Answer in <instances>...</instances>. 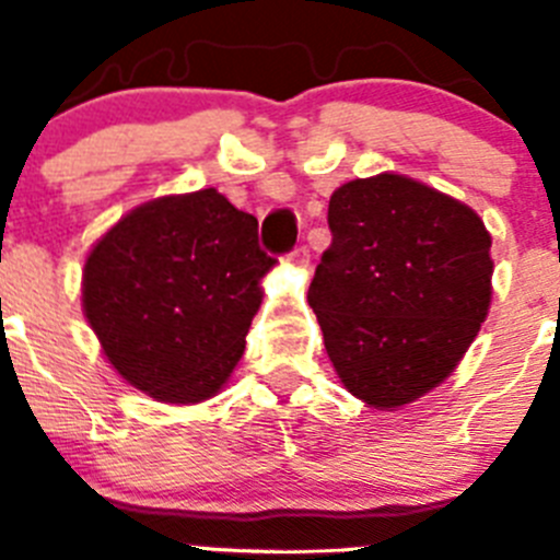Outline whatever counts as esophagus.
<instances>
[{
	"label": "esophagus",
	"mask_w": 560,
	"mask_h": 560,
	"mask_svg": "<svg viewBox=\"0 0 560 560\" xmlns=\"http://www.w3.org/2000/svg\"><path fill=\"white\" fill-rule=\"evenodd\" d=\"M289 260L296 266V269H305V266L311 264V253H307L305 246H296L294 253L289 255Z\"/></svg>",
	"instance_id": "esophagus-1"
}]
</instances>
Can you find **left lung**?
I'll return each instance as SVG.
<instances>
[{"mask_svg":"<svg viewBox=\"0 0 560 560\" xmlns=\"http://www.w3.org/2000/svg\"><path fill=\"white\" fill-rule=\"evenodd\" d=\"M332 244L307 289L338 381L369 408L417 402L469 350L491 305V235L458 199L383 172L336 188Z\"/></svg>","mask_w":560,"mask_h":560,"instance_id":"obj_1","label":"left lung"}]
</instances>
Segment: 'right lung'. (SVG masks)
<instances>
[{
    "instance_id": "obj_1",
    "label": "right lung",
    "mask_w": 560,
    "mask_h": 560,
    "mask_svg": "<svg viewBox=\"0 0 560 560\" xmlns=\"http://www.w3.org/2000/svg\"><path fill=\"white\" fill-rule=\"evenodd\" d=\"M275 264L258 246V219L217 188L168 194L91 246L82 314L130 386L158 402H202L244 355Z\"/></svg>"
}]
</instances>
